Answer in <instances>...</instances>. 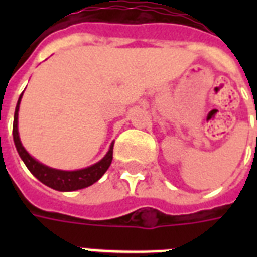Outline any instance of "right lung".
<instances>
[{"label": "right lung", "mask_w": 257, "mask_h": 257, "mask_svg": "<svg viewBox=\"0 0 257 257\" xmlns=\"http://www.w3.org/2000/svg\"><path fill=\"white\" fill-rule=\"evenodd\" d=\"M22 94L20 96L14 112V121H13V140L17 148V152L22 161L25 163L26 168L32 172L34 177H37L42 184H45L48 187L53 188L56 191L61 192H70L82 189L89 185H92L102 177L109 165L112 163L113 159V144L110 145L108 153L105 155L104 159H101L98 163L90 165L88 168L78 169V171H60V169L49 168L46 165L38 163L36 159L30 156L26 152V149L22 147L20 136H18V109H20V102H21Z\"/></svg>", "instance_id": "obj_1"}]
</instances>
